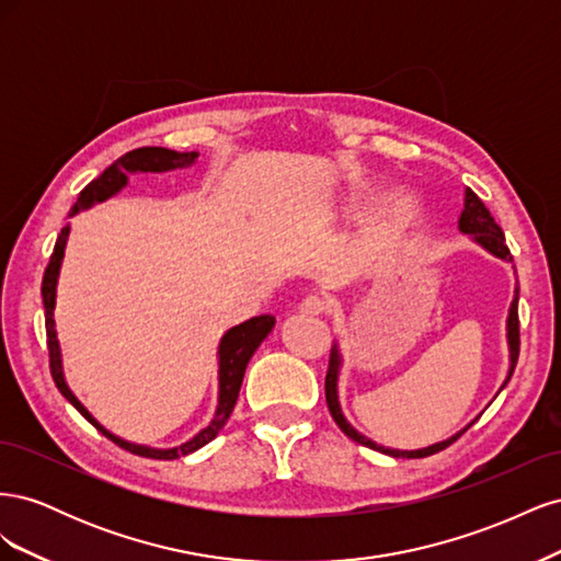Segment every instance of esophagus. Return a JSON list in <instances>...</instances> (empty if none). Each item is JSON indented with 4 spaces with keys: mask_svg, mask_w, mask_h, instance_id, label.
<instances>
[{
    "mask_svg": "<svg viewBox=\"0 0 561 561\" xmlns=\"http://www.w3.org/2000/svg\"><path fill=\"white\" fill-rule=\"evenodd\" d=\"M330 307V299L325 295H307L301 299V311L311 313V316H320L325 313Z\"/></svg>",
    "mask_w": 561,
    "mask_h": 561,
    "instance_id": "1",
    "label": "esophagus"
}]
</instances>
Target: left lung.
Instances as JSON below:
<instances>
[{
    "instance_id": "obj_1",
    "label": "left lung",
    "mask_w": 561,
    "mask_h": 561,
    "mask_svg": "<svg viewBox=\"0 0 561 561\" xmlns=\"http://www.w3.org/2000/svg\"><path fill=\"white\" fill-rule=\"evenodd\" d=\"M458 229H461L463 233H468L470 239L482 245L486 252L494 254V257L499 260H505V262H513V254L511 250H507L505 245V236L501 231V227L494 222V217H491V213L486 210V206L482 203V198L474 194L472 190H466V201H463V213L461 217H458ZM517 301H519V287H515V299L511 304V313H507V346H511V369H507V377L501 386V390L505 388V383L511 381L513 371H515V365H517V355H519V316H517ZM339 367H342V355H339V348L336 344L332 346L330 351V367H328V377H325V400H328V407H330V414L332 419L336 421V426L342 428L353 443L358 445H365L369 449H377L381 454H388V456H396V458H423V456H431V454H437L447 449L451 443H456L458 437H461L472 423H468V426L463 431H458L456 435H451L449 439H443V443H435L431 447H423V449H414V451H402V449H388V447H381L377 443H371L369 437H365L363 433L355 431L351 423L346 421V416L342 414V407H339V396H336V379H339Z\"/></svg>"
}]
</instances>
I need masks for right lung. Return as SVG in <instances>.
<instances>
[{
  "mask_svg": "<svg viewBox=\"0 0 561 561\" xmlns=\"http://www.w3.org/2000/svg\"><path fill=\"white\" fill-rule=\"evenodd\" d=\"M196 151H173L165 147H140L133 149L122 159H116L110 168H105V173H100L91 184H87L81 190L77 203L70 210V217L77 215L79 210L91 208L93 203H103L110 196L118 194L128 184V173H163V171H175V168H186L196 161ZM67 233H70V225H67L60 233L54 248V254H50L48 266L44 271V280H42V297H44V311H46V339H48V365H50V377H54L56 386L65 400L70 402L75 410L87 419L89 423L103 433L107 439H112L114 445L122 449L138 454L145 458H161V461H173V458L186 456L203 445H208L210 439L217 437V433L225 428L227 419L233 412V404L239 400V390L243 383L245 367L252 358V353L260 348V344L266 339V334L274 330L276 318L274 316H254L241 325H236L227 330L217 348V360H219V398H217V410L213 421L203 428L198 435H194L190 443H184L173 449H151L145 445H133L126 443V439L116 437L107 428L100 426V423L89 414L87 407H83L77 396L70 390V386L65 383L62 375V360H60V344L56 336V320H54V309H56V285H58V274H60V264H62V254H65V243H67Z\"/></svg>",
  "mask_w": 561,
  "mask_h": 561,
  "instance_id": "add662e5",
  "label": "right lung"
}]
</instances>
